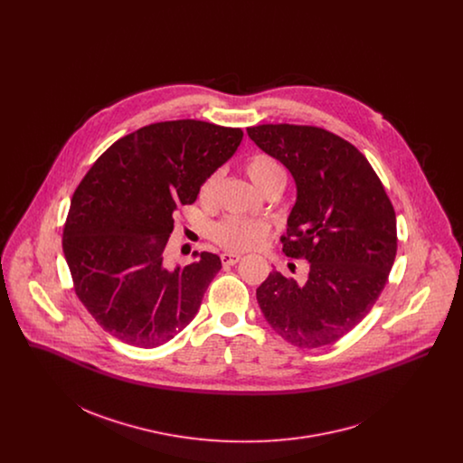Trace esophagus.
Returning a JSON list of instances; mask_svg holds the SVG:
<instances>
[{
	"instance_id": "esophagus-1",
	"label": "esophagus",
	"mask_w": 463,
	"mask_h": 463,
	"mask_svg": "<svg viewBox=\"0 0 463 463\" xmlns=\"http://www.w3.org/2000/svg\"><path fill=\"white\" fill-rule=\"evenodd\" d=\"M240 259H241V255H238V253H222L221 255L222 265H223V267L236 265L240 262Z\"/></svg>"
}]
</instances>
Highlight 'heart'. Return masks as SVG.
Masks as SVG:
<instances>
[{"label":"heart","instance_id":"obj_1","mask_svg":"<svg viewBox=\"0 0 463 463\" xmlns=\"http://www.w3.org/2000/svg\"><path fill=\"white\" fill-rule=\"evenodd\" d=\"M244 172L257 185V189H260L262 193L278 184H285L287 180L281 165L267 155L250 156L244 161ZM217 185H219V174H212L203 180L198 193L199 201L203 204L213 203ZM267 234H269L267 223L248 221L241 217H227L219 222L212 231L213 241L229 251H246V250L259 248L264 244Z\"/></svg>","mask_w":463,"mask_h":463}]
</instances>
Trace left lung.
I'll return each instance as SVG.
<instances>
[{
	"label": "left lung",
	"mask_w": 463,
	"mask_h": 463,
	"mask_svg": "<svg viewBox=\"0 0 463 463\" xmlns=\"http://www.w3.org/2000/svg\"><path fill=\"white\" fill-rule=\"evenodd\" d=\"M248 137L297 185L283 251L306 259V285L281 272L257 288L265 321L300 349L330 345L372 310L397 250L396 213L368 159L317 127L260 125Z\"/></svg>",
	"instance_id": "1"
}]
</instances>
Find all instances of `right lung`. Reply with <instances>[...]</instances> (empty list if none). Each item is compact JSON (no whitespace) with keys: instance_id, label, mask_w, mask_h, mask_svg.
I'll return each instance as SVG.
<instances>
[{"instance_id":"1","label":"right lung","mask_w":463,"mask_h":463,"mask_svg":"<svg viewBox=\"0 0 463 463\" xmlns=\"http://www.w3.org/2000/svg\"><path fill=\"white\" fill-rule=\"evenodd\" d=\"M241 140V128L206 121L155 123L116 140L80 182L62 250L78 298L118 340L153 349L198 314L221 257L194 251L196 262L172 270L163 253L176 210Z\"/></svg>"}]
</instances>
